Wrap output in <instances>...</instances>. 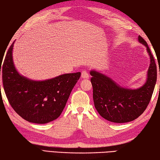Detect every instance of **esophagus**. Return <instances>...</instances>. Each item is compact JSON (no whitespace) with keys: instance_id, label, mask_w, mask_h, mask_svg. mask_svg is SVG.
I'll use <instances>...</instances> for the list:
<instances>
[{"instance_id":"34e87169","label":"esophagus","mask_w":160,"mask_h":160,"mask_svg":"<svg viewBox=\"0 0 160 160\" xmlns=\"http://www.w3.org/2000/svg\"><path fill=\"white\" fill-rule=\"evenodd\" d=\"M81 78L82 79H88L89 78V74L87 70H83L82 72V74H81Z\"/></svg>"}]
</instances>
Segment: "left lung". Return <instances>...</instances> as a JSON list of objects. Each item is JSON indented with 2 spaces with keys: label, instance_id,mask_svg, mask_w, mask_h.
<instances>
[{
  "label": "left lung",
  "instance_id": "left-lung-1",
  "mask_svg": "<svg viewBox=\"0 0 160 160\" xmlns=\"http://www.w3.org/2000/svg\"><path fill=\"white\" fill-rule=\"evenodd\" d=\"M138 41L147 48L150 58L147 80L142 87L135 90L122 88L107 75L90 71L94 107L100 116L111 122L135 120L144 112L152 95L157 82V66L147 42L140 36Z\"/></svg>",
  "mask_w": 160,
  "mask_h": 160
}]
</instances>
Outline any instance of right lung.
Returning a JSON list of instances; mask_svg holds the SVG:
<instances>
[{"mask_svg": "<svg viewBox=\"0 0 160 160\" xmlns=\"http://www.w3.org/2000/svg\"><path fill=\"white\" fill-rule=\"evenodd\" d=\"M14 42L0 67L8 100L15 112L29 122L40 124L51 122L58 118L63 112L81 73L63 74L43 81L28 79L19 73L14 66Z\"/></svg>", "mask_w": 160, "mask_h": 160, "instance_id": "right-lung-1", "label": "right lung"}]
</instances>
